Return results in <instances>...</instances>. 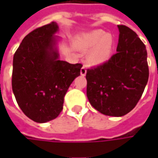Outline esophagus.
<instances>
[{"label":"esophagus","instance_id":"1","mask_svg":"<svg viewBox=\"0 0 158 158\" xmlns=\"http://www.w3.org/2000/svg\"><path fill=\"white\" fill-rule=\"evenodd\" d=\"M86 73H87L86 68H85V67H82V69H81V75H82V76H84L86 75Z\"/></svg>","mask_w":158,"mask_h":158}]
</instances>
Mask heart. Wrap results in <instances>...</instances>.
I'll return each mask as SVG.
<instances>
[{"label":"heart","instance_id":"obj_1","mask_svg":"<svg viewBox=\"0 0 158 158\" xmlns=\"http://www.w3.org/2000/svg\"><path fill=\"white\" fill-rule=\"evenodd\" d=\"M78 46L82 50H89L87 61L90 65H99L106 61L112 54V36L100 30L82 35L78 40Z\"/></svg>","mask_w":158,"mask_h":158}]
</instances>
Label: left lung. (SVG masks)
Here are the masks:
<instances>
[{
    "label": "left lung",
    "instance_id": "1",
    "mask_svg": "<svg viewBox=\"0 0 158 158\" xmlns=\"http://www.w3.org/2000/svg\"><path fill=\"white\" fill-rule=\"evenodd\" d=\"M117 52L87 69V97L98 112L120 117L132 111L149 79L146 46L130 28L118 25Z\"/></svg>",
    "mask_w": 158,
    "mask_h": 158
}]
</instances>
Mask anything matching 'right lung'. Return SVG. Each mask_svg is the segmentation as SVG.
<instances>
[{
	"label": "right lung",
	"mask_w": 158,
	"mask_h": 158,
	"mask_svg": "<svg viewBox=\"0 0 158 158\" xmlns=\"http://www.w3.org/2000/svg\"><path fill=\"white\" fill-rule=\"evenodd\" d=\"M57 23L52 22L24 37L13 58L12 89L23 112L35 122L54 119L63 109L70 84L82 65L59 60Z\"/></svg>",
	"instance_id": "right-lung-1"
}]
</instances>
